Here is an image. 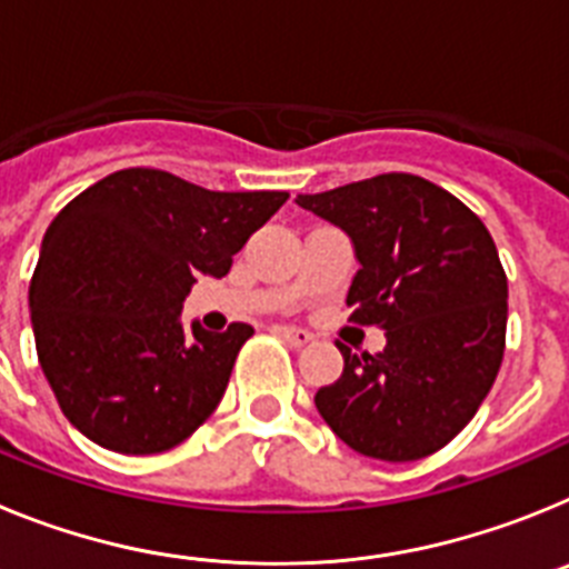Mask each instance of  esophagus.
<instances>
[{"mask_svg": "<svg viewBox=\"0 0 569 569\" xmlns=\"http://www.w3.org/2000/svg\"><path fill=\"white\" fill-rule=\"evenodd\" d=\"M276 333H279L284 341H290L293 347H305L313 341V333H308V330H301V328H293V325H279V328H276Z\"/></svg>", "mask_w": 569, "mask_h": 569, "instance_id": "obj_1", "label": "esophagus"}]
</instances>
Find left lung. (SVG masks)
Listing matches in <instances>:
<instances>
[{
    "label": "left lung",
    "mask_w": 569,
    "mask_h": 569,
    "mask_svg": "<svg viewBox=\"0 0 569 569\" xmlns=\"http://www.w3.org/2000/svg\"><path fill=\"white\" fill-rule=\"evenodd\" d=\"M296 204L345 230L359 261L347 308L387 330L376 356L347 345L316 410L356 453L416 461L476 416L505 356L507 276L485 222L413 173H381Z\"/></svg>",
    "instance_id": "left-lung-1"
}]
</instances>
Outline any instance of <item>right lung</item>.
I'll use <instances>...</instances> for the list:
<instances>
[{"label": "right lung", "mask_w": 569, "mask_h": 569, "mask_svg": "<svg viewBox=\"0 0 569 569\" xmlns=\"http://www.w3.org/2000/svg\"><path fill=\"white\" fill-rule=\"evenodd\" d=\"M284 202V190L222 193L128 168L64 204L42 239L28 305L42 373L79 433L150 456L204 425L253 328L184 330V296L199 273L228 276Z\"/></svg>", "instance_id": "1"}]
</instances>
